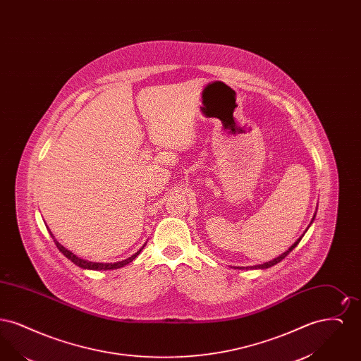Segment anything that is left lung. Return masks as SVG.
<instances>
[{
    "instance_id": "8db88e82",
    "label": "left lung",
    "mask_w": 361,
    "mask_h": 361,
    "mask_svg": "<svg viewBox=\"0 0 361 361\" xmlns=\"http://www.w3.org/2000/svg\"><path fill=\"white\" fill-rule=\"evenodd\" d=\"M317 214V212H315ZM315 214H314V216H312V221H314V218H315ZM312 221H311V224H312ZM303 237V235H302ZM302 237L300 238H298V240L292 245L291 247L287 250V252H284L283 255H280L279 257H276L275 259H271V261H268V262H264V264H258V265H255V267H246V269H267V268H271V267H274L276 265L277 262H280L283 258L287 257L290 253H291L292 250L296 247V245L300 242L302 240ZM237 269H245V267H235Z\"/></svg>"
}]
</instances>
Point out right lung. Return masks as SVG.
Listing matches in <instances>:
<instances>
[{"label":"right lung","mask_w":361,"mask_h":361,"mask_svg":"<svg viewBox=\"0 0 361 361\" xmlns=\"http://www.w3.org/2000/svg\"><path fill=\"white\" fill-rule=\"evenodd\" d=\"M46 226H47V224H46ZM47 228H49V227H47ZM49 231H50V228H49ZM50 234H51L52 240L55 242L56 247L59 249V252H61L65 257L69 258L70 261H71L73 264H75L77 267H80V268H82V269H90V271H109V269H118V268H121V267L130 264L133 259H135L137 255L142 252V249L146 246V243H145V245L137 250L135 255H133L131 257L126 258V259L118 261V262H93V261H87V259H84V258H80L78 256H75L74 253H71L65 246H62L58 240L54 238L51 231H50Z\"/></svg>","instance_id":"add662e5"}]
</instances>
